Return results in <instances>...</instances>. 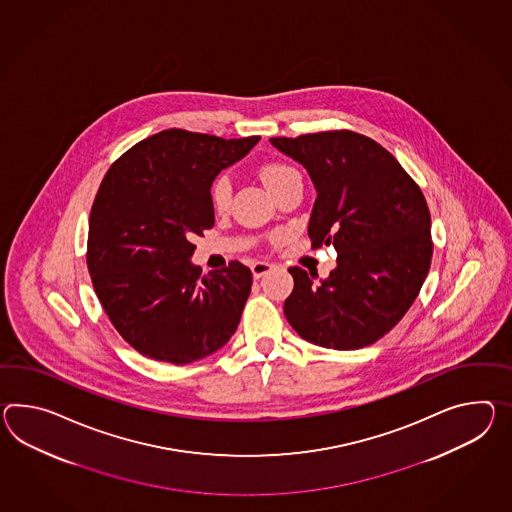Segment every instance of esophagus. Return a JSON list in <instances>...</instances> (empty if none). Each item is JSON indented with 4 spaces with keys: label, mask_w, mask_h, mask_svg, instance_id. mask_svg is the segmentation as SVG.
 Returning a JSON list of instances; mask_svg holds the SVG:
<instances>
[{
    "label": "esophagus",
    "mask_w": 512,
    "mask_h": 512,
    "mask_svg": "<svg viewBox=\"0 0 512 512\" xmlns=\"http://www.w3.org/2000/svg\"><path fill=\"white\" fill-rule=\"evenodd\" d=\"M272 268H274V264H270V262L255 261L251 264V274L255 279H259L262 275L268 274Z\"/></svg>",
    "instance_id": "esophagus-1"
}]
</instances>
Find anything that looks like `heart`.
I'll return each instance as SVG.
<instances>
[{
	"label": "heart",
	"mask_w": 512,
	"mask_h": 512,
	"mask_svg": "<svg viewBox=\"0 0 512 512\" xmlns=\"http://www.w3.org/2000/svg\"><path fill=\"white\" fill-rule=\"evenodd\" d=\"M262 181L266 183V187L270 188L274 192L275 188L285 185L290 179L294 177H300L298 170L283 163H272L262 166L261 170ZM231 194H233V185H231V179L229 175H218L211 185V203L212 207L216 211H225L229 207V201H231Z\"/></svg>",
	"instance_id": "heart-1"
}]
</instances>
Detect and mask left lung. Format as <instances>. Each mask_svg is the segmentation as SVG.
I'll return each mask as SVG.
<instances>
[{
  "instance_id": "obj_1",
  "label": "left lung",
  "mask_w": 512,
  "mask_h": 512,
  "mask_svg": "<svg viewBox=\"0 0 512 512\" xmlns=\"http://www.w3.org/2000/svg\"><path fill=\"white\" fill-rule=\"evenodd\" d=\"M270 142L311 175L312 248L333 244L338 253L337 268L318 283V274L288 268V324L322 348L374 344L409 311L431 266V214L422 190L390 151L353 131Z\"/></svg>"
}]
</instances>
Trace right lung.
<instances>
[{
  "label": "right lung",
  "instance_id": "right-lung-1",
  "mask_svg": "<svg viewBox=\"0 0 512 512\" xmlns=\"http://www.w3.org/2000/svg\"><path fill=\"white\" fill-rule=\"evenodd\" d=\"M261 137L166 129L107 170L90 211L87 266L96 296L129 346L155 361H200L235 335L251 292L242 262L201 277L190 262L214 225L211 185Z\"/></svg>",
  "mask_w": 512,
  "mask_h": 512
}]
</instances>
